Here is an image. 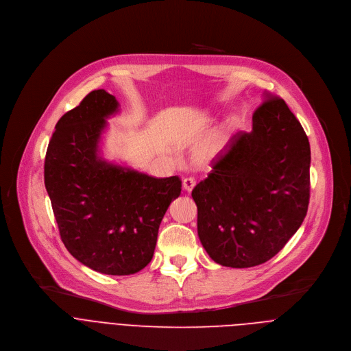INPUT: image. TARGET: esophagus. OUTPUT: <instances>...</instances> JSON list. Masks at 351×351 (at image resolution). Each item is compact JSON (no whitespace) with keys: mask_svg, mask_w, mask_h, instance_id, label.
I'll list each match as a JSON object with an SVG mask.
<instances>
[{"mask_svg":"<svg viewBox=\"0 0 351 351\" xmlns=\"http://www.w3.org/2000/svg\"><path fill=\"white\" fill-rule=\"evenodd\" d=\"M182 186H183V189H184L186 191H191L193 187L195 186V179H194V178H186V179H183Z\"/></svg>","mask_w":351,"mask_h":351,"instance_id":"34e87169","label":"esophagus"}]
</instances>
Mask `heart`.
Masks as SVG:
<instances>
[{
    "label": "heart",
    "mask_w": 351,
    "mask_h": 351,
    "mask_svg": "<svg viewBox=\"0 0 351 351\" xmlns=\"http://www.w3.org/2000/svg\"><path fill=\"white\" fill-rule=\"evenodd\" d=\"M225 144V140L223 138H217V140H213L210 141L203 149H202V157L204 160L207 158H213L218 154V152H221V148L223 147Z\"/></svg>",
    "instance_id": "1"
}]
</instances>
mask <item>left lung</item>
<instances>
[{
	"label": "left lung",
	"mask_w": 351,
	"mask_h": 351,
	"mask_svg": "<svg viewBox=\"0 0 351 351\" xmlns=\"http://www.w3.org/2000/svg\"><path fill=\"white\" fill-rule=\"evenodd\" d=\"M308 137L280 97L267 94L253 130L236 133L191 191L198 237L219 265L250 268L276 256L310 202Z\"/></svg>",
	"instance_id": "1"
}]
</instances>
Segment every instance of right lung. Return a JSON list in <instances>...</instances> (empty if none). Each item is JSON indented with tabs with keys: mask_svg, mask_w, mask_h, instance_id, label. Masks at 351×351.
Wrapping results in <instances>:
<instances>
[{
	"mask_svg": "<svg viewBox=\"0 0 351 351\" xmlns=\"http://www.w3.org/2000/svg\"><path fill=\"white\" fill-rule=\"evenodd\" d=\"M118 108L117 98L99 88L58 121L44 183L68 252L93 271L132 275L152 261L161 221L182 182L103 160L99 140Z\"/></svg>",
	"mask_w": 351,
	"mask_h": 351,
	"instance_id": "right-lung-1",
	"label": "right lung"
}]
</instances>
